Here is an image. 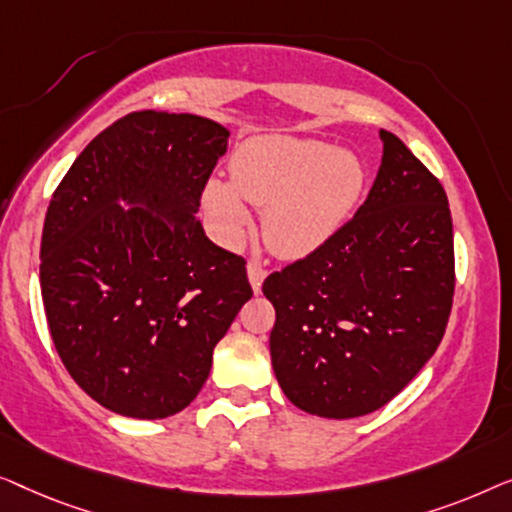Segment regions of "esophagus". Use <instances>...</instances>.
I'll return each mask as SVG.
<instances>
[{"instance_id":"1","label":"esophagus","mask_w":512,"mask_h":512,"mask_svg":"<svg viewBox=\"0 0 512 512\" xmlns=\"http://www.w3.org/2000/svg\"><path fill=\"white\" fill-rule=\"evenodd\" d=\"M264 278H266V269H262L259 264H248V280H250V285H253L255 294L262 292Z\"/></svg>"}]
</instances>
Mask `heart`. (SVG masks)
<instances>
[{
	"mask_svg": "<svg viewBox=\"0 0 512 512\" xmlns=\"http://www.w3.org/2000/svg\"><path fill=\"white\" fill-rule=\"evenodd\" d=\"M232 181L211 178L204 204L215 236L236 246L250 229L253 206H264L266 246L285 259L308 257L345 225L364 192L366 171L357 155L327 141L257 136L229 160Z\"/></svg>",
	"mask_w": 512,
	"mask_h": 512,
	"instance_id": "heart-1",
	"label": "heart"
}]
</instances>
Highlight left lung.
<instances>
[{"label": "left lung", "instance_id": "obj_1", "mask_svg": "<svg viewBox=\"0 0 512 512\" xmlns=\"http://www.w3.org/2000/svg\"><path fill=\"white\" fill-rule=\"evenodd\" d=\"M369 197L331 239L264 280L276 308L271 364L280 390L311 415L348 420L392 401L448 327L455 243L438 178L380 129Z\"/></svg>", "mask_w": 512, "mask_h": 512}]
</instances>
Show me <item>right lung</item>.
I'll return each mask as SVG.
<instances>
[{
	"label": "right lung",
	"instance_id": "1",
	"mask_svg": "<svg viewBox=\"0 0 512 512\" xmlns=\"http://www.w3.org/2000/svg\"><path fill=\"white\" fill-rule=\"evenodd\" d=\"M227 139L201 115L129 113L50 199L39 266L50 336L78 387L113 413L160 420L190 406L253 297L246 259L197 218Z\"/></svg>",
	"mask_w": 512,
	"mask_h": 512
}]
</instances>
